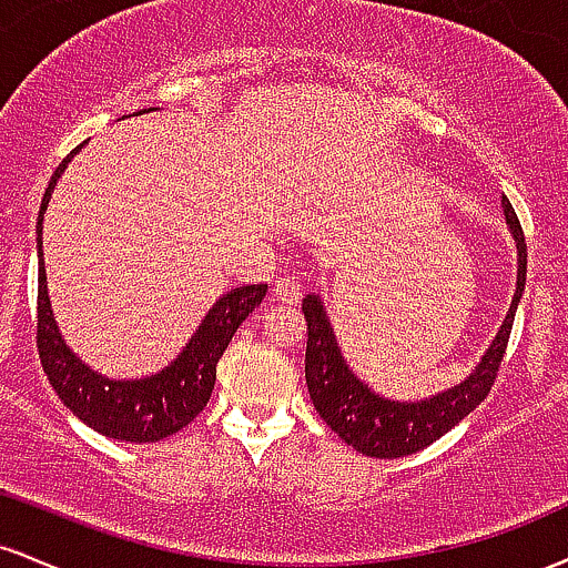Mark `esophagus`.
<instances>
[{
	"label": "esophagus",
	"instance_id": "obj_1",
	"mask_svg": "<svg viewBox=\"0 0 568 568\" xmlns=\"http://www.w3.org/2000/svg\"><path fill=\"white\" fill-rule=\"evenodd\" d=\"M275 298L283 304H298L302 302V283L293 277H277L275 280Z\"/></svg>",
	"mask_w": 568,
	"mask_h": 568
}]
</instances>
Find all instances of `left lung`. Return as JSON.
Returning <instances> with one entry per match:
<instances>
[{
	"label": "left lung",
	"mask_w": 568,
	"mask_h": 568,
	"mask_svg": "<svg viewBox=\"0 0 568 568\" xmlns=\"http://www.w3.org/2000/svg\"><path fill=\"white\" fill-rule=\"evenodd\" d=\"M501 207H505L507 226H510L515 245H518V288H515L510 312H507L499 334L494 336L491 347L480 357L473 374L446 393L416 403H397L379 397L344 363L321 296H306L302 302L306 317L304 374L310 397L325 425L355 452L376 456V459H397V456L422 452L459 425L491 393V384L497 379L507 338L513 331L515 310H518L520 293L526 285L524 230H520V221L515 216L510 200L501 197Z\"/></svg>",
	"instance_id": "left-lung-1"
}]
</instances>
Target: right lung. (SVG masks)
I'll use <instances>...</instances> for the list:
<instances>
[{
  "instance_id": "1",
  "label": "right lung",
  "mask_w": 568,
  "mask_h": 568,
  "mask_svg": "<svg viewBox=\"0 0 568 568\" xmlns=\"http://www.w3.org/2000/svg\"><path fill=\"white\" fill-rule=\"evenodd\" d=\"M141 114V112H135ZM77 146L50 179L48 192L42 197L37 219V256H39V293H37V349L44 374L71 414L80 416L95 433L114 440L128 443H158L168 435L184 429L194 416L207 406L216 384V363L230 347L234 331L240 323L262 304L266 285H243V288L226 291L213 304L205 321L200 323L197 334L179 357L146 379L116 382L95 374L80 357L74 355L58 334L53 306L48 296V277H44L42 258V219L48 211L50 194L61 179L63 168L80 152Z\"/></svg>"
}]
</instances>
